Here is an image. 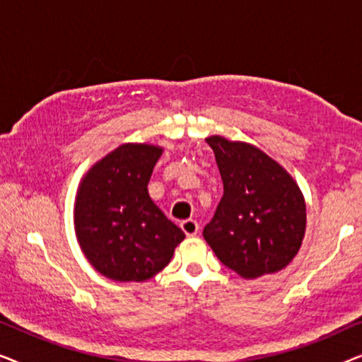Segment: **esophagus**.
Wrapping results in <instances>:
<instances>
[{"mask_svg":"<svg viewBox=\"0 0 362 362\" xmlns=\"http://www.w3.org/2000/svg\"><path fill=\"white\" fill-rule=\"evenodd\" d=\"M181 229L187 237H194L197 234V230H199V224H197L194 219H186L181 222Z\"/></svg>","mask_w":362,"mask_h":362,"instance_id":"34e87169","label":"esophagus"}]
</instances>
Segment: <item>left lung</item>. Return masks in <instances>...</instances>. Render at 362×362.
<instances>
[{
	"label": "left lung",
	"mask_w": 362,
	"mask_h": 362,
	"mask_svg": "<svg viewBox=\"0 0 362 362\" xmlns=\"http://www.w3.org/2000/svg\"><path fill=\"white\" fill-rule=\"evenodd\" d=\"M224 194L204 239L227 269L254 280L285 269L306 230L303 192L284 166L259 148L214 135Z\"/></svg>",
	"instance_id": "1"
}]
</instances>
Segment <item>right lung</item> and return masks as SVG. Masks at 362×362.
Returning <instances> with one entry per match:
<instances>
[{"label": "right lung", "mask_w": 362, "mask_h": 362, "mask_svg": "<svg viewBox=\"0 0 362 362\" xmlns=\"http://www.w3.org/2000/svg\"><path fill=\"white\" fill-rule=\"evenodd\" d=\"M161 146L123 143L98 160L78 185L74 204L77 242L98 274L145 281L170 264L185 232L148 194Z\"/></svg>", "instance_id": "right-lung-1"}]
</instances>
